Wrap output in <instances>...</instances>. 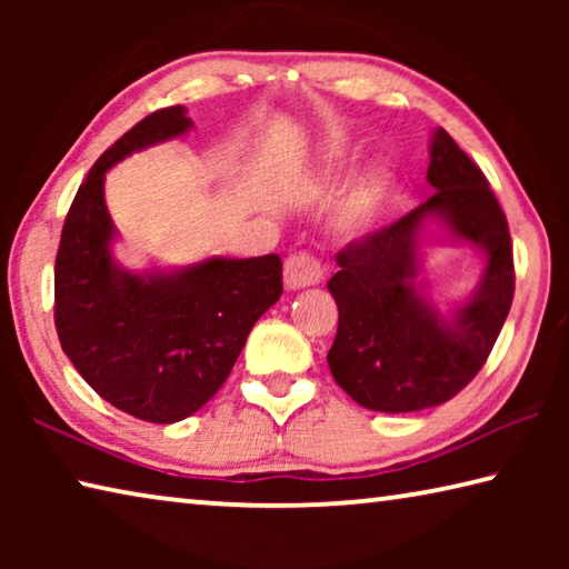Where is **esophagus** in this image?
Masks as SVG:
<instances>
[{
	"label": "esophagus",
	"mask_w": 569,
	"mask_h": 569,
	"mask_svg": "<svg viewBox=\"0 0 569 569\" xmlns=\"http://www.w3.org/2000/svg\"><path fill=\"white\" fill-rule=\"evenodd\" d=\"M321 278H323V266L313 253L301 250V253L288 256V261L283 266L286 288H291V291H296V288H308L319 283Z\"/></svg>",
	"instance_id": "obj_1"
}]
</instances>
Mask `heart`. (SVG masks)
<instances>
[{
    "instance_id": "b5f03b06",
    "label": "heart",
    "mask_w": 569,
    "mask_h": 569,
    "mask_svg": "<svg viewBox=\"0 0 569 569\" xmlns=\"http://www.w3.org/2000/svg\"><path fill=\"white\" fill-rule=\"evenodd\" d=\"M341 158V150H329V166H336ZM383 196H387V178L381 172H373L361 180L349 196L341 200L339 213H336V226L343 236H359L377 220Z\"/></svg>"
}]
</instances>
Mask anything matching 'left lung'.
Returning a JSON list of instances; mask_svg holds the SVG:
<instances>
[{
	"label": "left lung",
	"mask_w": 569,
	"mask_h": 569,
	"mask_svg": "<svg viewBox=\"0 0 569 569\" xmlns=\"http://www.w3.org/2000/svg\"><path fill=\"white\" fill-rule=\"evenodd\" d=\"M429 156L435 196L397 223L351 240L329 281L339 329L326 359L336 383L371 411H419L457 397L485 366L512 306V238L485 172L441 128ZM429 217L488 256L476 296L451 320L416 288L418 233Z\"/></svg>",
	"instance_id": "8db88e82"
}]
</instances>
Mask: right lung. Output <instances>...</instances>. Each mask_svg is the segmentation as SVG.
<instances>
[{
	"label": "right lung",
	"mask_w": 569,
	"mask_h": 569,
	"mask_svg": "<svg viewBox=\"0 0 569 569\" xmlns=\"http://www.w3.org/2000/svg\"><path fill=\"white\" fill-rule=\"evenodd\" d=\"M190 124L186 108H162L102 152L72 200L54 261V326L67 359L114 409L152 423L180 421L213 399L253 323L283 293L276 253L146 276L114 263L104 172Z\"/></svg>",
	"instance_id": "obj_1"
}]
</instances>
